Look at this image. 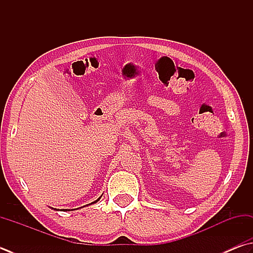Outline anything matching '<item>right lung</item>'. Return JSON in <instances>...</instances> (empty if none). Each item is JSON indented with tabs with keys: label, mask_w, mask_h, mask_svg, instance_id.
<instances>
[{
	"label": "right lung",
	"mask_w": 253,
	"mask_h": 253,
	"mask_svg": "<svg viewBox=\"0 0 253 253\" xmlns=\"http://www.w3.org/2000/svg\"><path fill=\"white\" fill-rule=\"evenodd\" d=\"M99 199H100V198H98L96 202H93V203H91V204H94V203H97V202L99 201ZM91 204H89V205H91ZM55 211H58V209H55ZM61 211H70V209H61ZM71 211H74V209H71Z\"/></svg>",
	"instance_id": "add662e5"
}]
</instances>
